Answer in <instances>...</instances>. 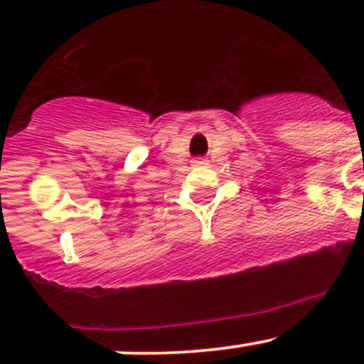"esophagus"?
<instances>
[{"mask_svg": "<svg viewBox=\"0 0 364 364\" xmlns=\"http://www.w3.org/2000/svg\"><path fill=\"white\" fill-rule=\"evenodd\" d=\"M192 164L193 165H206V160H200V158H199V160H193Z\"/></svg>", "mask_w": 364, "mask_h": 364, "instance_id": "obj_1", "label": "esophagus"}]
</instances>
